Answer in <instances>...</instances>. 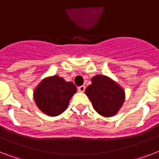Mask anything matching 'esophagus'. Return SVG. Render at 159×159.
<instances>
[{
	"label": "esophagus",
	"instance_id": "esophagus-1",
	"mask_svg": "<svg viewBox=\"0 0 159 159\" xmlns=\"http://www.w3.org/2000/svg\"><path fill=\"white\" fill-rule=\"evenodd\" d=\"M77 90H78V91L79 92H84L85 91V90H86V86H79V87L77 88Z\"/></svg>",
	"mask_w": 159,
	"mask_h": 159
}]
</instances>
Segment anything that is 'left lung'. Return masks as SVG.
<instances>
[{
    "label": "left lung",
    "mask_w": 159,
    "mask_h": 159,
    "mask_svg": "<svg viewBox=\"0 0 159 159\" xmlns=\"http://www.w3.org/2000/svg\"><path fill=\"white\" fill-rule=\"evenodd\" d=\"M91 82V85L86 89V94L94 110L102 116H115L125 102L124 89L104 75L94 76Z\"/></svg>",
    "instance_id": "obj_1"
}]
</instances>
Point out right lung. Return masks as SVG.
<instances>
[{
    "mask_svg": "<svg viewBox=\"0 0 159 159\" xmlns=\"http://www.w3.org/2000/svg\"><path fill=\"white\" fill-rule=\"evenodd\" d=\"M76 92L77 87L73 82L55 75L44 78L35 88L34 102L41 111L49 116H57L66 110Z\"/></svg>",
    "mask_w": 159,
    "mask_h": 159,
    "instance_id": "obj_1",
    "label": "right lung"
}]
</instances>
